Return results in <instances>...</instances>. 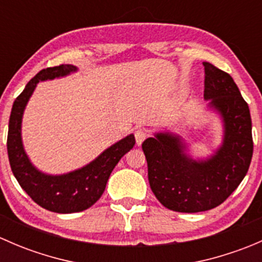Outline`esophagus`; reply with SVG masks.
<instances>
[{
    "instance_id": "obj_1",
    "label": "esophagus",
    "mask_w": 262,
    "mask_h": 262,
    "mask_svg": "<svg viewBox=\"0 0 262 262\" xmlns=\"http://www.w3.org/2000/svg\"><path fill=\"white\" fill-rule=\"evenodd\" d=\"M134 137H136L137 146H141L144 139L147 138V132L143 130V129H137L136 133H134Z\"/></svg>"
}]
</instances>
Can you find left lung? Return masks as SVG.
Here are the masks:
<instances>
[{
	"instance_id": "obj_1",
	"label": "left lung",
	"mask_w": 262,
	"mask_h": 262,
	"mask_svg": "<svg viewBox=\"0 0 262 262\" xmlns=\"http://www.w3.org/2000/svg\"><path fill=\"white\" fill-rule=\"evenodd\" d=\"M204 99L223 126L221 146L207 158H192L187 143L172 132H156L142 144L150 189L163 207L198 213L221 205L247 173L253 152L247 102L228 73L203 62Z\"/></svg>"
}]
</instances>
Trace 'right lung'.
<instances>
[{
	"instance_id": "add662e5",
	"label": "right lung",
	"mask_w": 262,
	"mask_h": 262,
	"mask_svg": "<svg viewBox=\"0 0 262 262\" xmlns=\"http://www.w3.org/2000/svg\"><path fill=\"white\" fill-rule=\"evenodd\" d=\"M72 64H62L41 70L29 81L12 105L7 134V153L14 176L26 194L38 205L54 213L68 214L89 209L104 192L110 173L120 158L136 144L134 134L110 146L95 160L71 172L49 175L33 165L24 148L21 125L25 107L39 82L66 77L77 72Z\"/></svg>"
}]
</instances>
